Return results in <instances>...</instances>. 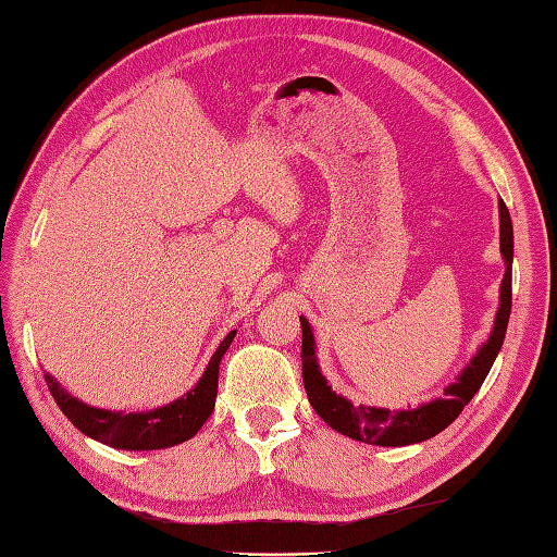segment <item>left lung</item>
<instances>
[{
	"mask_svg": "<svg viewBox=\"0 0 557 557\" xmlns=\"http://www.w3.org/2000/svg\"><path fill=\"white\" fill-rule=\"evenodd\" d=\"M500 255L506 260V276L500 283V307L496 311L494 331L490 341L474 355V359L466 366V371L458 375V381L451 383L444 392V399H435L430 404L418 406L413 411H389V409H373V406H355L325 383V377L319 371L317 355H314V333L309 329V321L300 317L302 325V381L311 409H314L325 423L333 430L343 432L345 437H351L366 444L377 446H406L416 442H425L440 435L444 428H449L463 406L474 397L484 383L486 373L494 366L500 345H504L510 305H512V222L506 202H500Z\"/></svg>",
	"mask_w": 557,
	"mask_h": 557,
	"instance_id": "1",
	"label": "left lung"
}]
</instances>
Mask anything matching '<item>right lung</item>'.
I'll return each mask as SVG.
<instances>
[{"label": "right lung", "mask_w": 557, "mask_h": 557, "mask_svg": "<svg viewBox=\"0 0 557 557\" xmlns=\"http://www.w3.org/2000/svg\"><path fill=\"white\" fill-rule=\"evenodd\" d=\"M236 331L228 333L222 345L216 347L206 373L194 389H188L182 399H176L168 406H160L156 411L144 413H122V411H103L94 409L75 397L45 373L51 397L57 399L59 409L65 413L71 423L85 432L87 437L103 442L115 449L129 451H151V449H168V446L182 444L191 440L202 423L210 418L216 399V377H220V361L224 351L232 345Z\"/></svg>", "instance_id": "add662e5"}]
</instances>
